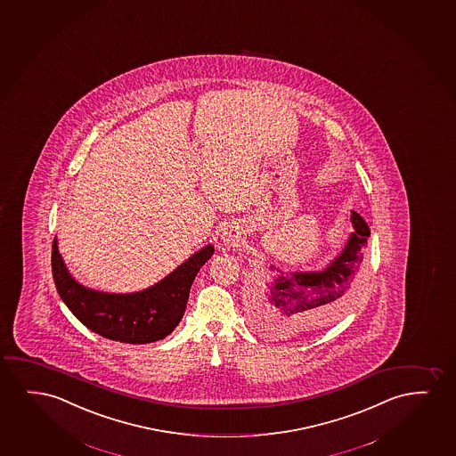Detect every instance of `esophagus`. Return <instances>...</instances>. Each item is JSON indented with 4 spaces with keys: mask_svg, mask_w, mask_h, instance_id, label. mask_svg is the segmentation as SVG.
<instances>
[{
    "mask_svg": "<svg viewBox=\"0 0 456 456\" xmlns=\"http://www.w3.org/2000/svg\"><path fill=\"white\" fill-rule=\"evenodd\" d=\"M221 238H223V241H224L225 244H229V246H237L238 241H240V235H238V232L233 231V229L224 231Z\"/></svg>",
    "mask_w": 456,
    "mask_h": 456,
    "instance_id": "1",
    "label": "esophagus"
}]
</instances>
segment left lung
Segmentation results:
<instances>
[{
  "instance_id": "left-lung-1",
  "label": "left lung",
  "mask_w": 456,
  "mask_h": 456,
  "mask_svg": "<svg viewBox=\"0 0 456 456\" xmlns=\"http://www.w3.org/2000/svg\"><path fill=\"white\" fill-rule=\"evenodd\" d=\"M350 219L355 231L327 268L319 273H281L256 283L250 299V318L258 330L281 337L305 327H325L352 305L360 285L362 249L368 244L370 231L358 213L352 212Z\"/></svg>"
}]
</instances>
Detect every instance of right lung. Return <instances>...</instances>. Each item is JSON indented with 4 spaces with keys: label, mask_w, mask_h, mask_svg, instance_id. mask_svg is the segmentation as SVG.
I'll use <instances>...</instances> for the list:
<instances>
[{
    "label": "right lung",
    "mask_w": 456,
    "mask_h": 456,
    "mask_svg": "<svg viewBox=\"0 0 456 456\" xmlns=\"http://www.w3.org/2000/svg\"><path fill=\"white\" fill-rule=\"evenodd\" d=\"M213 252L208 244L163 281L131 294L102 293L79 285L59 254L56 238L51 269L61 299L87 329L112 341L148 344L168 337L181 322L194 277Z\"/></svg>",
    "instance_id": "1"
}]
</instances>
